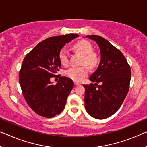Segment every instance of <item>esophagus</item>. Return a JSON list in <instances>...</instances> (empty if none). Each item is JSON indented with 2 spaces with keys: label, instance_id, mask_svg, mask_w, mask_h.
<instances>
[{
  "label": "esophagus",
  "instance_id": "obj_1",
  "mask_svg": "<svg viewBox=\"0 0 147 147\" xmlns=\"http://www.w3.org/2000/svg\"><path fill=\"white\" fill-rule=\"evenodd\" d=\"M74 85H75V86H80V84L78 83V82H74Z\"/></svg>",
  "mask_w": 147,
  "mask_h": 147
}]
</instances>
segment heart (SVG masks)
I'll list each match as a JSON object with an SVG mask.
<instances>
[{
    "label": "heart",
    "mask_w": 147,
    "mask_h": 147,
    "mask_svg": "<svg viewBox=\"0 0 147 147\" xmlns=\"http://www.w3.org/2000/svg\"><path fill=\"white\" fill-rule=\"evenodd\" d=\"M74 51L82 55V65H86L89 68L93 69L97 65L99 61L98 54L93 51V46L89 42L81 40L73 45ZM59 59L63 65L69 63V53L65 49H61L59 53ZM88 69L86 66L73 67L65 71V75L73 80L80 81L84 77L88 75Z\"/></svg>",
    "instance_id": "1"
}]
</instances>
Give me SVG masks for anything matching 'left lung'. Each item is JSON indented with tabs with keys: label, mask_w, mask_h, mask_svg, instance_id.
Returning a JSON list of instances; mask_svg holds the SVG:
<instances>
[{
	"label": "left lung",
	"mask_w": 147,
	"mask_h": 147,
	"mask_svg": "<svg viewBox=\"0 0 147 147\" xmlns=\"http://www.w3.org/2000/svg\"><path fill=\"white\" fill-rule=\"evenodd\" d=\"M96 42L100 51V61L89 77L94 85L85 88V108L91 117L104 119L113 115L120 108L129 90L131 69L121 52L99 36H86ZM100 83L97 88L95 86Z\"/></svg>",
	"instance_id": "1"
}]
</instances>
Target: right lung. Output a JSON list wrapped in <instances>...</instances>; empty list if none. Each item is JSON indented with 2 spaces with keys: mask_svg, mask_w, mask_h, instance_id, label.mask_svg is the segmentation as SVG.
Returning <instances> with one entry per match:
<instances>
[{
  "mask_svg": "<svg viewBox=\"0 0 147 147\" xmlns=\"http://www.w3.org/2000/svg\"><path fill=\"white\" fill-rule=\"evenodd\" d=\"M78 35L58 36L45 39L26 54L19 71V84L27 104L34 112L46 118L60 113L74 83L65 76L59 77L56 84L51 82L61 62L59 51Z\"/></svg>",
  "mask_w": 147,
  "mask_h": 147,
  "instance_id": "obj_1",
  "label": "right lung"
}]
</instances>
